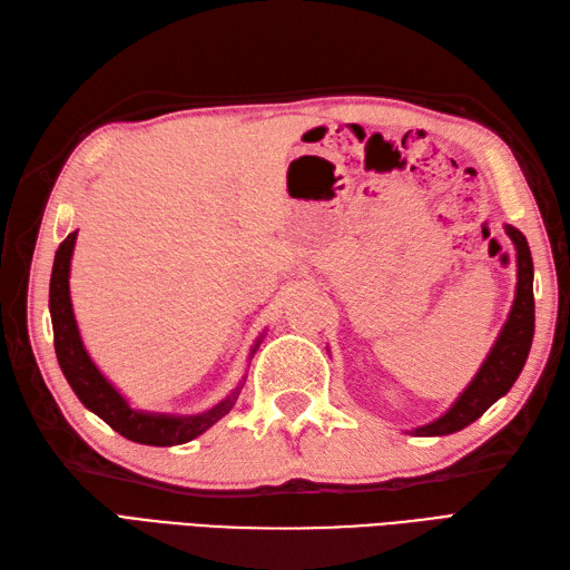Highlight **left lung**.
<instances>
[{
    "label": "left lung",
    "mask_w": 570,
    "mask_h": 570,
    "mask_svg": "<svg viewBox=\"0 0 570 570\" xmlns=\"http://www.w3.org/2000/svg\"><path fill=\"white\" fill-rule=\"evenodd\" d=\"M508 237L515 244L518 252V287H515V302L508 314V322L503 331L498 333L489 357L483 360L476 377L469 382L466 390L454 401L448 413H442L433 423L413 428L411 435L415 438H433V435H450L456 430L466 428L489 411L498 399L510 392L515 384L520 372L524 367V360L532 348L534 336V266L532 254L527 246L524 234L515 227H505Z\"/></svg>",
    "instance_id": "1"
}]
</instances>
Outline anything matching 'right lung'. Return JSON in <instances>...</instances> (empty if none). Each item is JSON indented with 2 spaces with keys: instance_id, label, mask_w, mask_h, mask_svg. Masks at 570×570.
Wrapping results in <instances>:
<instances>
[{
  "instance_id": "obj_1",
  "label": "right lung",
  "mask_w": 570,
  "mask_h": 570,
  "mask_svg": "<svg viewBox=\"0 0 570 570\" xmlns=\"http://www.w3.org/2000/svg\"><path fill=\"white\" fill-rule=\"evenodd\" d=\"M77 232L67 234V239L60 244L58 254H55L52 275H50V318H52V333H55V353H58L60 370L67 377L77 399L89 411L99 415L110 428L140 445H155V448H171L184 445V442L203 435L207 428H213L222 415H227L237 401L242 386L234 390L225 401H219L210 411L198 415H169V413H147L130 409L125 396L110 384L101 370L94 365L85 343H81L77 318L72 312V299H69V263H72ZM258 343L252 348L254 357Z\"/></svg>"
}]
</instances>
